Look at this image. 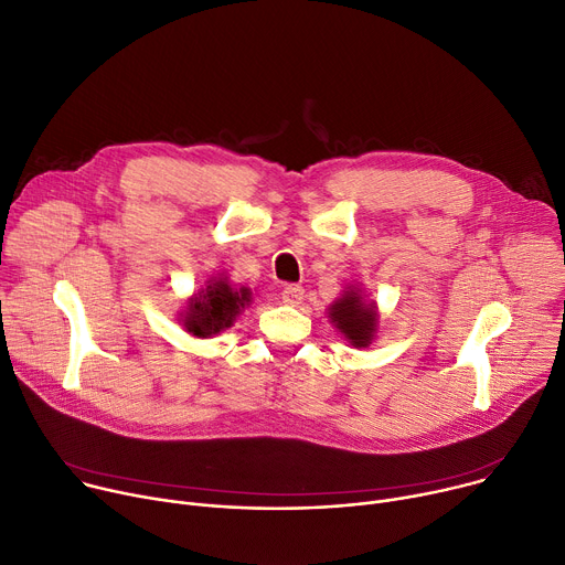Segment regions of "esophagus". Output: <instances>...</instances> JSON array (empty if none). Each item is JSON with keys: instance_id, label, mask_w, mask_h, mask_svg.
Segmentation results:
<instances>
[{"instance_id": "obj_1", "label": "esophagus", "mask_w": 565, "mask_h": 565, "mask_svg": "<svg viewBox=\"0 0 565 565\" xmlns=\"http://www.w3.org/2000/svg\"><path fill=\"white\" fill-rule=\"evenodd\" d=\"M281 297H284V301H288V303H301V299H303V288H301L299 284H288V286H284Z\"/></svg>"}]
</instances>
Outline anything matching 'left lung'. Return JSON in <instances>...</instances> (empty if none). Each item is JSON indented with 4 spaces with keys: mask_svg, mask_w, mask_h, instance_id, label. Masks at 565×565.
<instances>
[{
    "mask_svg": "<svg viewBox=\"0 0 565 565\" xmlns=\"http://www.w3.org/2000/svg\"><path fill=\"white\" fill-rule=\"evenodd\" d=\"M329 318L353 347H367L374 340L376 309L372 303H365L355 290L347 292L331 306Z\"/></svg>",
    "mask_w": 565,
    "mask_h": 565,
    "instance_id": "left-lung-1",
    "label": "left lung"
}]
</instances>
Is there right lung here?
Segmentation results:
<instances>
[{
	"label": "right lung",
	"instance_id": "1",
	"mask_svg": "<svg viewBox=\"0 0 565 565\" xmlns=\"http://www.w3.org/2000/svg\"><path fill=\"white\" fill-rule=\"evenodd\" d=\"M249 301L247 288H232L225 279H218L191 299V306L184 318L189 333L198 338L216 335L223 329H230L234 318L241 313L243 306Z\"/></svg>",
	"mask_w": 565,
	"mask_h": 565
}]
</instances>
